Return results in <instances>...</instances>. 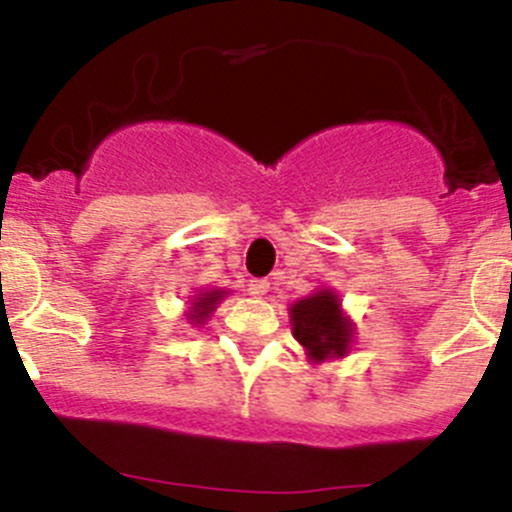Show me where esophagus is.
I'll use <instances>...</instances> for the list:
<instances>
[{
	"instance_id": "34e87169",
	"label": "esophagus",
	"mask_w": 512,
	"mask_h": 512,
	"mask_svg": "<svg viewBox=\"0 0 512 512\" xmlns=\"http://www.w3.org/2000/svg\"><path fill=\"white\" fill-rule=\"evenodd\" d=\"M247 290H250V295L262 297V295H267V292H270V282H267L265 277H255V280H250Z\"/></svg>"
}]
</instances>
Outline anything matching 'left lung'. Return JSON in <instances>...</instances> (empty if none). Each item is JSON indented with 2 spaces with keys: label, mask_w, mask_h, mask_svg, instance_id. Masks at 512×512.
<instances>
[{
  "label": "left lung",
  "mask_w": 512,
  "mask_h": 512,
  "mask_svg": "<svg viewBox=\"0 0 512 512\" xmlns=\"http://www.w3.org/2000/svg\"><path fill=\"white\" fill-rule=\"evenodd\" d=\"M292 332L305 345L312 360L345 355L350 345V322L340 315V302L332 292H315L292 305Z\"/></svg>",
  "instance_id": "obj_1"
}]
</instances>
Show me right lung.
Instances as JSON below:
<instances>
[{"instance_id": "add662e5", "label": "right lung", "mask_w": 512, "mask_h": 512, "mask_svg": "<svg viewBox=\"0 0 512 512\" xmlns=\"http://www.w3.org/2000/svg\"><path fill=\"white\" fill-rule=\"evenodd\" d=\"M220 297H222V292H220V290L205 292V295H202V297H197L195 307H192L190 320H192V322H197V325H200V322H205V317L210 315L212 310H215V307H217V300H220Z\"/></svg>"}]
</instances>
